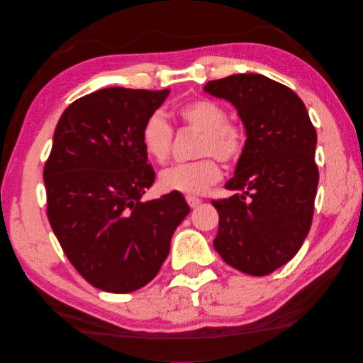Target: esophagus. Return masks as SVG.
<instances>
[{"instance_id": "34e87169", "label": "esophagus", "mask_w": 363, "mask_h": 363, "mask_svg": "<svg viewBox=\"0 0 363 363\" xmlns=\"http://www.w3.org/2000/svg\"><path fill=\"white\" fill-rule=\"evenodd\" d=\"M186 202H188V206L191 207V208H194V207H198L199 204H201V199L199 198H196V196H186Z\"/></svg>"}]
</instances>
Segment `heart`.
<instances>
[{"mask_svg":"<svg viewBox=\"0 0 363 363\" xmlns=\"http://www.w3.org/2000/svg\"><path fill=\"white\" fill-rule=\"evenodd\" d=\"M178 116L186 125L201 132L193 162L175 164L159 175L164 191L201 194L220 182L218 161L236 164L247 150V130L242 123L228 118L226 108L211 99H194L178 106ZM140 143L151 161L162 164L169 159L174 129L162 111H152L140 129Z\"/></svg>","mask_w":363,"mask_h":363,"instance_id":"b5f03b06","label":"heart"}]
</instances>
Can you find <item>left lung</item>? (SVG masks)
Listing matches in <instances>:
<instances>
[{
  "label": "left lung",
  "instance_id": "1",
  "mask_svg": "<svg viewBox=\"0 0 363 363\" xmlns=\"http://www.w3.org/2000/svg\"><path fill=\"white\" fill-rule=\"evenodd\" d=\"M204 91L236 106L247 150L226 183L236 194L212 201L220 215L215 250L250 276L289 263L311 230L319 183L317 133L303 100L263 74H231Z\"/></svg>",
  "mask_w": 363,
  "mask_h": 363
}]
</instances>
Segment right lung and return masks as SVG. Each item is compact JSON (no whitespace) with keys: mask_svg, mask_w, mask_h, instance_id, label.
Masks as SVG:
<instances>
[{"mask_svg":"<svg viewBox=\"0 0 363 363\" xmlns=\"http://www.w3.org/2000/svg\"><path fill=\"white\" fill-rule=\"evenodd\" d=\"M167 95L101 89L74 100L57 123L43 172L48 218L69 263L100 290L129 294L151 282L189 213L178 191L142 201L156 174L140 129Z\"/></svg>","mask_w":363,"mask_h":363,"instance_id":"add662e5","label":"right lung"}]
</instances>
